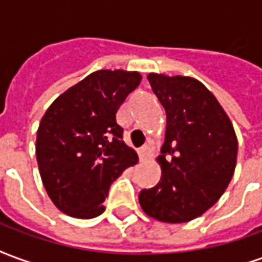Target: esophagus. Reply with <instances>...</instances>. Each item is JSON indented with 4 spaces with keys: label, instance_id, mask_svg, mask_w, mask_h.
I'll list each match as a JSON object with an SVG mask.
<instances>
[{
    "label": "esophagus",
    "instance_id": "1",
    "mask_svg": "<svg viewBox=\"0 0 262 262\" xmlns=\"http://www.w3.org/2000/svg\"><path fill=\"white\" fill-rule=\"evenodd\" d=\"M152 158V150H150L149 146H142L141 149H139V159L142 160H148Z\"/></svg>",
    "mask_w": 262,
    "mask_h": 262
}]
</instances>
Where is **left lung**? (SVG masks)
I'll return each instance as SVG.
<instances>
[{
    "instance_id": "left-lung-1",
    "label": "left lung",
    "mask_w": 262,
    "mask_h": 262,
    "mask_svg": "<svg viewBox=\"0 0 262 262\" xmlns=\"http://www.w3.org/2000/svg\"><path fill=\"white\" fill-rule=\"evenodd\" d=\"M148 81L166 110V134L156 158L162 177L139 192V205L160 222H190L228 188L237 137L221 103L198 79L152 72Z\"/></svg>"
}]
</instances>
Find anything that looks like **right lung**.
Returning <instances> with one entry per match:
<instances>
[{"mask_svg": "<svg viewBox=\"0 0 262 262\" xmlns=\"http://www.w3.org/2000/svg\"><path fill=\"white\" fill-rule=\"evenodd\" d=\"M137 71L100 70L67 89L41 118L36 159L55 207L78 219L104 211L112 183L138 155L123 141L116 114L138 86Z\"/></svg>", "mask_w": 262, "mask_h": 262, "instance_id": "1", "label": "right lung"}]
</instances>
